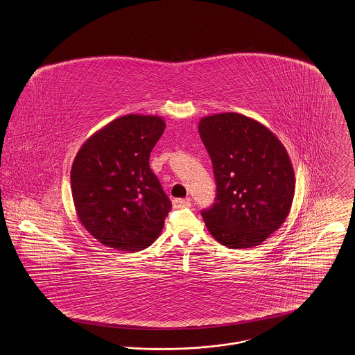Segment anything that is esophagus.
<instances>
[{"label": "esophagus", "mask_w": 355, "mask_h": 355, "mask_svg": "<svg viewBox=\"0 0 355 355\" xmlns=\"http://www.w3.org/2000/svg\"><path fill=\"white\" fill-rule=\"evenodd\" d=\"M173 207L175 209L189 208V207H190V200H189V198H187V200L175 198V200L173 201Z\"/></svg>", "instance_id": "34e87169"}]
</instances>
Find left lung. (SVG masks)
Listing matches in <instances>:
<instances>
[{"label": "left lung", "mask_w": 355, "mask_h": 355, "mask_svg": "<svg viewBox=\"0 0 355 355\" xmlns=\"http://www.w3.org/2000/svg\"><path fill=\"white\" fill-rule=\"evenodd\" d=\"M198 132L217 185L213 207L201 213L209 233L230 250L261 244L291 210L295 173L286 147L270 128L236 112L202 118Z\"/></svg>", "instance_id": "8db88e82"}]
</instances>
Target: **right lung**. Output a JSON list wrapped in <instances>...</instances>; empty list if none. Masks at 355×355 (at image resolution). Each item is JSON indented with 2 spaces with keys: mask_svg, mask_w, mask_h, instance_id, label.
Wrapping results in <instances>:
<instances>
[{
  "mask_svg": "<svg viewBox=\"0 0 355 355\" xmlns=\"http://www.w3.org/2000/svg\"><path fill=\"white\" fill-rule=\"evenodd\" d=\"M165 127L157 115H125L91 135L75 157L76 216L105 247L138 252L164 230L171 202L148 158Z\"/></svg>",
  "mask_w": 355,
  "mask_h": 355,
  "instance_id": "obj_1",
  "label": "right lung"
}]
</instances>
